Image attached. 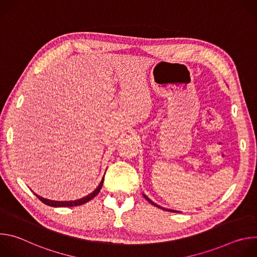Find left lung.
Here are the masks:
<instances>
[{
  "label": "left lung",
  "mask_w": 257,
  "mask_h": 257,
  "mask_svg": "<svg viewBox=\"0 0 257 257\" xmlns=\"http://www.w3.org/2000/svg\"><path fill=\"white\" fill-rule=\"evenodd\" d=\"M143 196H144V198L148 200L150 203H152L153 205H155V206H157V207H159V208H162V209H165V210H167V211H172V212H180V211H178V210H174V209H170V208H165V207H162V206H160V205H158L157 203H155L152 199H150L148 196H146L145 194H143Z\"/></svg>",
  "instance_id": "8db88e82"
}]
</instances>
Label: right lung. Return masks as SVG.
Segmentation results:
<instances>
[{
    "mask_svg": "<svg viewBox=\"0 0 257 257\" xmlns=\"http://www.w3.org/2000/svg\"><path fill=\"white\" fill-rule=\"evenodd\" d=\"M104 177V176H103ZM102 184H103V178L101 179L99 185L90 193L88 194L87 196L85 197H82L80 199H77V200H70V201H57V200H50V199H47V198H44L40 195H38L36 193H34V195L38 197L42 202H44L45 204L47 205H50V206H54V207H63V206H69V207H72V206H77V205H81V204H84L86 202H88L89 200H91L95 195L98 194V192L100 191L101 187H102Z\"/></svg>",
    "mask_w": 257,
    "mask_h": 257,
    "instance_id": "1",
    "label": "right lung"
}]
</instances>
